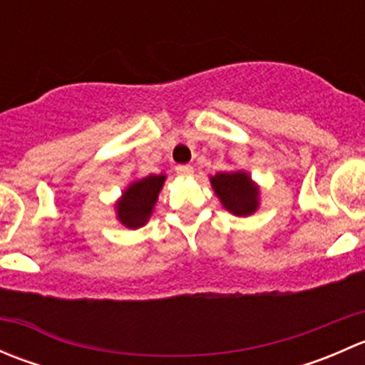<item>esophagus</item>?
<instances>
[{
    "label": "esophagus",
    "instance_id": "esophagus-1",
    "mask_svg": "<svg viewBox=\"0 0 365 365\" xmlns=\"http://www.w3.org/2000/svg\"><path fill=\"white\" fill-rule=\"evenodd\" d=\"M175 171H176V175L183 176V178H189V176L194 175V168H192V165H187V164L176 165Z\"/></svg>",
    "mask_w": 365,
    "mask_h": 365
}]
</instances>
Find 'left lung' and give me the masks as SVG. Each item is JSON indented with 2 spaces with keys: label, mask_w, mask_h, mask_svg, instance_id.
I'll list each match as a JSON object with an SVG mask.
<instances>
[{
  "label": "left lung",
  "mask_w": 365,
  "mask_h": 365,
  "mask_svg": "<svg viewBox=\"0 0 365 365\" xmlns=\"http://www.w3.org/2000/svg\"><path fill=\"white\" fill-rule=\"evenodd\" d=\"M212 187L222 205L235 215H251L257 206V189L245 173H217Z\"/></svg>",
  "instance_id": "1"
}]
</instances>
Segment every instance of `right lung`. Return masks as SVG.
Returning a JSON list of instances; mask_svg holds the SVG:
<instances>
[{"label": "right lung", "mask_w": 365, "mask_h": 365, "mask_svg": "<svg viewBox=\"0 0 365 365\" xmlns=\"http://www.w3.org/2000/svg\"><path fill=\"white\" fill-rule=\"evenodd\" d=\"M164 175H152L134 182L118 203V219L127 227H139L152 215L159 190L164 185Z\"/></svg>", "instance_id": "right-lung-1"}]
</instances>
